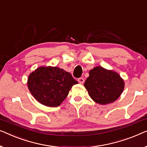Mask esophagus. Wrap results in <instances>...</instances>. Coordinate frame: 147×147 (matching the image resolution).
Masks as SVG:
<instances>
[{"instance_id": "obj_1", "label": "esophagus", "mask_w": 147, "mask_h": 147, "mask_svg": "<svg viewBox=\"0 0 147 147\" xmlns=\"http://www.w3.org/2000/svg\"><path fill=\"white\" fill-rule=\"evenodd\" d=\"M78 82L80 83V84H84V79L82 78H78Z\"/></svg>"}]
</instances>
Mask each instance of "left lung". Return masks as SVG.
<instances>
[{"instance_id":"obj_1","label":"left lung","mask_w":147,"mask_h":147,"mask_svg":"<svg viewBox=\"0 0 147 147\" xmlns=\"http://www.w3.org/2000/svg\"><path fill=\"white\" fill-rule=\"evenodd\" d=\"M84 86L95 103L106 105L116 101L125 88V82L119 74L101 66L93 67L89 72Z\"/></svg>"}]
</instances>
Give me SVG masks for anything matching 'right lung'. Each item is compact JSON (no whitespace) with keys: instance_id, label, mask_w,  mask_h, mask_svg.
<instances>
[{"instance_id":"right-lung-1","label":"right lung","mask_w":147,"mask_h":147,"mask_svg":"<svg viewBox=\"0 0 147 147\" xmlns=\"http://www.w3.org/2000/svg\"><path fill=\"white\" fill-rule=\"evenodd\" d=\"M78 84L71 74L53 66H40L30 74L28 88L36 101L50 107L60 105L74 85Z\"/></svg>"}]
</instances>
